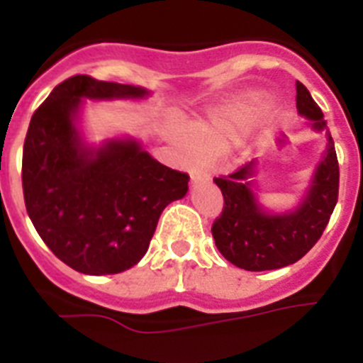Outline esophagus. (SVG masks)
Segmentation results:
<instances>
[{"label": "esophagus", "mask_w": 363, "mask_h": 363, "mask_svg": "<svg viewBox=\"0 0 363 363\" xmlns=\"http://www.w3.org/2000/svg\"><path fill=\"white\" fill-rule=\"evenodd\" d=\"M191 182L192 184H205V182H209V174L201 169H191Z\"/></svg>", "instance_id": "esophagus-1"}]
</instances>
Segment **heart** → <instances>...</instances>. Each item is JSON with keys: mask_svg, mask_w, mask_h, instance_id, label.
Listing matches in <instances>:
<instances>
[{"mask_svg": "<svg viewBox=\"0 0 363 363\" xmlns=\"http://www.w3.org/2000/svg\"><path fill=\"white\" fill-rule=\"evenodd\" d=\"M243 120L245 116L242 108L234 105L218 107L192 125V129H176L174 140L187 154H194L200 149L221 150L236 138Z\"/></svg>", "mask_w": 363, "mask_h": 363, "instance_id": "heart-1", "label": "heart"}]
</instances>
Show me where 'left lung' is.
<instances>
[{"mask_svg": "<svg viewBox=\"0 0 363 363\" xmlns=\"http://www.w3.org/2000/svg\"><path fill=\"white\" fill-rule=\"evenodd\" d=\"M296 107L301 116L313 121V129L327 130L322 108L300 82L296 83ZM327 138V152L316 169L309 194L294 213L271 216L259 211L249 182L256 172V162L214 178L223 194V209L211 230L218 251L230 264L245 271L280 269L298 262L318 242L338 201L340 185L338 158L329 130Z\"/></svg>", "mask_w": 363, "mask_h": 363, "instance_id": "1", "label": "left lung"}]
</instances>
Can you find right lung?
<instances>
[{"mask_svg":"<svg viewBox=\"0 0 363 363\" xmlns=\"http://www.w3.org/2000/svg\"><path fill=\"white\" fill-rule=\"evenodd\" d=\"M145 89L76 74L32 114L23 145L25 207L63 264L116 274L145 256L160 214L187 194L189 174L162 165L136 142L82 145L74 116L82 98H142Z\"/></svg>","mask_w":363,"mask_h":363,"instance_id":"add662e5","label":"right lung"}]
</instances>
